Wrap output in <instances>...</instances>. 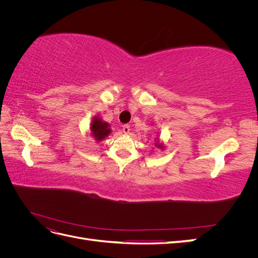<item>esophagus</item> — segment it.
<instances>
[{
  "label": "esophagus",
  "instance_id": "34e87169",
  "mask_svg": "<svg viewBox=\"0 0 258 258\" xmlns=\"http://www.w3.org/2000/svg\"><path fill=\"white\" fill-rule=\"evenodd\" d=\"M122 132H123V134H126V135L129 134V132H130V126H129V124H123V126H122Z\"/></svg>",
  "mask_w": 258,
  "mask_h": 258
}]
</instances>
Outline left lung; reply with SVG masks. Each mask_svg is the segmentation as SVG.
<instances>
[{
  "mask_svg": "<svg viewBox=\"0 0 258 258\" xmlns=\"http://www.w3.org/2000/svg\"><path fill=\"white\" fill-rule=\"evenodd\" d=\"M156 147H158V148H163V145H162V143H159V142H156Z\"/></svg>",
  "mask_w": 258,
  "mask_h": 258,
  "instance_id": "1",
  "label": "left lung"
}]
</instances>
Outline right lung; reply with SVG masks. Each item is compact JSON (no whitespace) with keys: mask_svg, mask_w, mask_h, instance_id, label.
Masks as SVG:
<instances>
[{"mask_svg":"<svg viewBox=\"0 0 258 258\" xmlns=\"http://www.w3.org/2000/svg\"><path fill=\"white\" fill-rule=\"evenodd\" d=\"M110 124L103 121L99 116H95L90 123V135L96 139V141L100 142L111 134Z\"/></svg>","mask_w":258,"mask_h":258,"instance_id":"add662e5","label":"right lung"}]
</instances>
